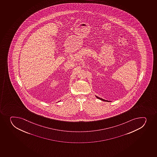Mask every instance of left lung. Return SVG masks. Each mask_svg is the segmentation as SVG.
<instances>
[{
  "mask_svg": "<svg viewBox=\"0 0 157 157\" xmlns=\"http://www.w3.org/2000/svg\"><path fill=\"white\" fill-rule=\"evenodd\" d=\"M96 97L97 98H98V99H99L101 100H102V101H106V102H110V101H108V100H106L103 99H102V98H100V97H98V96H96Z\"/></svg>",
  "mask_w": 157,
  "mask_h": 157,
  "instance_id": "8db88e82",
  "label": "left lung"
}]
</instances>
